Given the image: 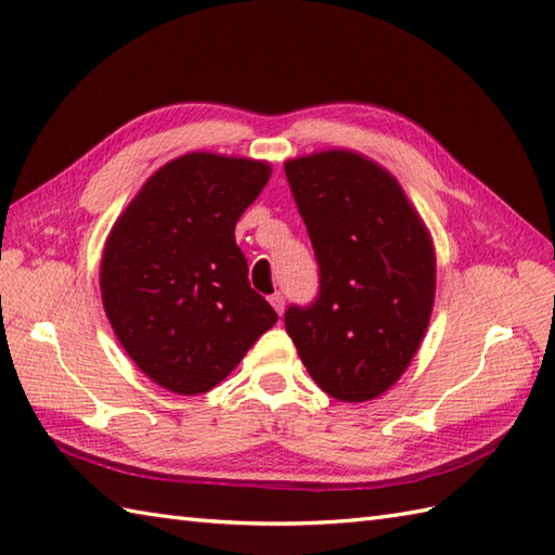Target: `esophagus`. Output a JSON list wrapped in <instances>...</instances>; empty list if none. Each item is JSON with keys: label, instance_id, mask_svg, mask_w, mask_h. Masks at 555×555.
Segmentation results:
<instances>
[{"label": "esophagus", "instance_id": "1", "mask_svg": "<svg viewBox=\"0 0 555 555\" xmlns=\"http://www.w3.org/2000/svg\"><path fill=\"white\" fill-rule=\"evenodd\" d=\"M269 302H271V308H274L279 314H284V308H286V298L281 296V293H274V296L269 298Z\"/></svg>", "mask_w": 555, "mask_h": 555}]
</instances>
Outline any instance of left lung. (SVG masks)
Segmentation results:
<instances>
[{
  "label": "left lung",
  "mask_w": 555,
  "mask_h": 555,
  "mask_svg": "<svg viewBox=\"0 0 555 555\" xmlns=\"http://www.w3.org/2000/svg\"><path fill=\"white\" fill-rule=\"evenodd\" d=\"M320 264V296L291 305L286 332L314 384L344 403L388 391L427 332L436 257L403 188L350 150L286 162Z\"/></svg>",
  "instance_id": "left-lung-1"
}]
</instances>
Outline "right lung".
I'll return each mask as SVG.
<instances>
[{"label": "right lung", "instance_id": "right-lung-1", "mask_svg": "<svg viewBox=\"0 0 555 555\" xmlns=\"http://www.w3.org/2000/svg\"><path fill=\"white\" fill-rule=\"evenodd\" d=\"M269 176L267 162L191 152L152 173L114 223L104 312L128 358L167 391L215 388L279 320L250 288L233 233Z\"/></svg>", "mask_w": 555, "mask_h": 555}]
</instances>
